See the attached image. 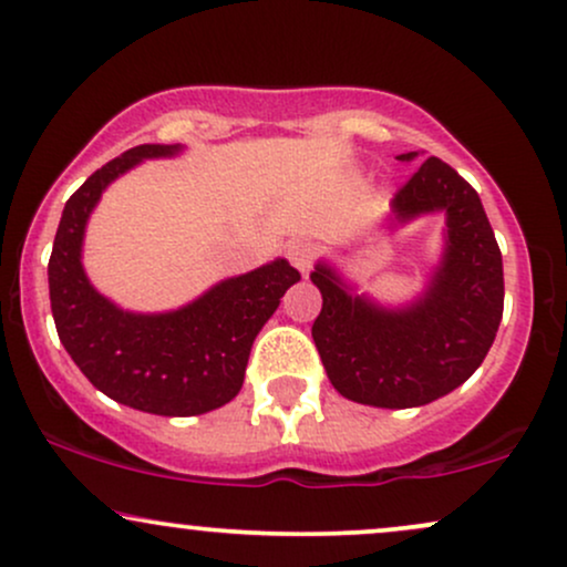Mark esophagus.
<instances>
[{
    "mask_svg": "<svg viewBox=\"0 0 567 567\" xmlns=\"http://www.w3.org/2000/svg\"><path fill=\"white\" fill-rule=\"evenodd\" d=\"M288 258H290V264L306 277L313 264V245L309 240H292L288 245Z\"/></svg>",
    "mask_w": 567,
    "mask_h": 567,
    "instance_id": "1",
    "label": "esophagus"
}]
</instances>
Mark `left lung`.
Segmentation results:
<instances>
[{"mask_svg":"<svg viewBox=\"0 0 567 567\" xmlns=\"http://www.w3.org/2000/svg\"><path fill=\"white\" fill-rule=\"evenodd\" d=\"M404 153L399 161H414ZM446 214L443 256L425 292L388 309L319 261L311 282L322 292L313 319L327 378L357 404L409 409L452 393L481 367L504 309L502 250L478 193L449 163L427 158L393 197L395 224Z\"/></svg>","mask_w":567,"mask_h":567,"instance_id":"obj_1","label":"left lung"}]
</instances>
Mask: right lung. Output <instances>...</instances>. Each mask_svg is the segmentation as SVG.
Here are the masks:
<instances>
[{
    "instance_id": "right-lung-1",
    "label": "right lung",
    "mask_w": 567,
    "mask_h": 567,
    "mask_svg": "<svg viewBox=\"0 0 567 567\" xmlns=\"http://www.w3.org/2000/svg\"><path fill=\"white\" fill-rule=\"evenodd\" d=\"M176 153L182 145H140L89 176L68 197L47 275L60 343L89 383L140 412L195 417L240 393L256 336L301 275L277 258L163 313L124 311L100 296L81 264L89 216L121 174Z\"/></svg>"
}]
</instances>
